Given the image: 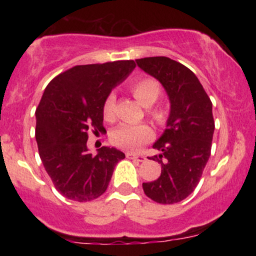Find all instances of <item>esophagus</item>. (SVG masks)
<instances>
[{"label": "esophagus", "instance_id": "34e87169", "mask_svg": "<svg viewBox=\"0 0 256 256\" xmlns=\"http://www.w3.org/2000/svg\"><path fill=\"white\" fill-rule=\"evenodd\" d=\"M126 156L130 158H134V160H137L140 161V162H143V161H146V156H143V155H140V154H134V152H126Z\"/></svg>", "mask_w": 256, "mask_h": 256}]
</instances>
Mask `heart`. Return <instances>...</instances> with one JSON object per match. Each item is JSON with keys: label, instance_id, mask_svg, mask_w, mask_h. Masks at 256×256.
Instances as JSON below:
<instances>
[{"label": "heart", "instance_id": "b5f03b06", "mask_svg": "<svg viewBox=\"0 0 256 256\" xmlns=\"http://www.w3.org/2000/svg\"><path fill=\"white\" fill-rule=\"evenodd\" d=\"M134 98L144 107H152L161 95L160 83L154 78L143 77L137 79L131 86ZM116 96L110 94L104 104V114L107 119L113 116ZM152 118L156 122H162L166 119V112L162 110H154L150 112ZM152 137V130L146 124H122L114 128L110 134V140L114 146L120 148L134 150L143 143L148 142Z\"/></svg>", "mask_w": 256, "mask_h": 256}]
</instances>
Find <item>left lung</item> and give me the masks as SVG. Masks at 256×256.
Returning <instances> with one entry per match:
<instances>
[{
  "mask_svg": "<svg viewBox=\"0 0 256 256\" xmlns=\"http://www.w3.org/2000/svg\"><path fill=\"white\" fill-rule=\"evenodd\" d=\"M137 66L160 82L170 101L166 128L152 144L161 164L156 180L143 183L146 195L162 204L180 202L195 190L210 156L214 134L212 102L198 78L166 56L137 58Z\"/></svg>",
  "mask_w": 256,
  "mask_h": 256,
  "instance_id": "left-lung-1",
  "label": "left lung"
}]
</instances>
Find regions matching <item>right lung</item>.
<instances>
[{
  "label": "right lung",
  "instance_id": "right-lung-1",
  "mask_svg": "<svg viewBox=\"0 0 256 256\" xmlns=\"http://www.w3.org/2000/svg\"><path fill=\"white\" fill-rule=\"evenodd\" d=\"M132 60L80 64L55 77L36 110V140L44 168L64 198H98L107 190L114 167L125 154L102 146L92 155L89 131H102L104 104L110 91L134 71Z\"/></svg>",
  "mask_w": 256,
  "mask_h": 256
}]
</instances>
